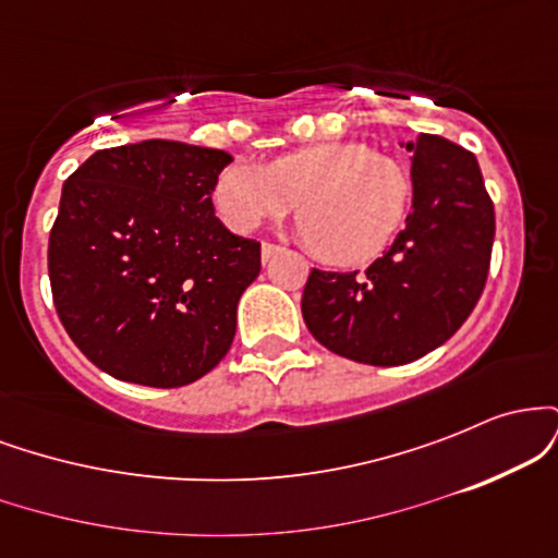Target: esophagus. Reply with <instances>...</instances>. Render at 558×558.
Listing matches in <instances>:
<instances>
[{
    "mask_svg": "<svg viewBox=\"0 0 558 558\" xmlns=\"http://www.w3.org/2000/svg\"><path fill=\"white\" fill-rule=\"evenodd\" d=\"M278 252H280V246H275V243H267L265 241V243H262V262H265V265H267V262H270Z\"/></svg>",
    "mask_w": 558,
    "mask_h": 558,
    "instance_id": "obj_1",
    "label": "esophagus"
}]
</instances>
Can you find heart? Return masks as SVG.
<instances>
[{
    "instance_id": "heart-1",
    "label": "heart",
    "mask_w": 558,
    "mask_h": 558,
    "mask_svg": "<svg viewBox=\"0 0 558 558\" xmlns=\"http://www.w3.org/2000/svg\"><path fill=\"white\" fill-rule=\"evenodd\" d=\"M213 202L239 233L280 220L299 204L301 239L330 265L373 262L393 243L412 204L409 172L356 141H319L267 168L233 162L220 170Z\"/></svg>"
}]
</instances>
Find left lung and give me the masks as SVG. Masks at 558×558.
Instances as JSON below:
<instances>
[{
	"instance_id": "obj_1",
	"label": "left lung",
	"mask_w": 558,
	"mask_h": 558,
	"mask_svg": "<svg viewBox=\"0 0 558 558\" xmlns=\"http://www.w3.org/2000/svg\"><path fill=\"white\" fill-rule=\"evenodd\" d=\"M412 213L388 252L364 270H312L301 296L306 328L332 354L375 367L425 356L475 310L488 278L496 217L472 151L420 133Z\"/></svg>"
}]
</instances>
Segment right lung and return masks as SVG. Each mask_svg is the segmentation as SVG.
<instances>
[{
  "label": "right lung",
  "instance_id": "1",
  "mask_svg": "<svg viewBox=\"0 0 558 558\" xmlns=\"http://www.w3.org/2000/svg\"><path fill=\"white\" fill-rule=\"evenodd\" d=\"M222 149L149 138L94 151L62 185L49 233L57 315L107 375L181 388L228 354L259 243L215 215Z\"/></svg>",
  "mask_w": 558,
  "mask_h": 558
}]
</instances>
